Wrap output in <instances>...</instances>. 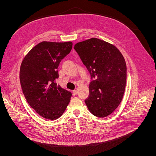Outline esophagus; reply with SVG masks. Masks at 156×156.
<instances>
[{
    "label": "esophagus",
    "mask_w": 156,
    "mask_h": 156,
    "mask_svg": "<svg viewBox=\"0 0 156 156\" xmlns=\"http://www.w3.org/2000/svg\"><path fill=\"white\" fill-rule=\"evenodd\" d=\"M77 91L76 90H73V95L75 96V95H77Z\"/></svg>",
    "instance_id": "1"
}]
</instances>
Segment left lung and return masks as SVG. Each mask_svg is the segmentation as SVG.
<instances>
[{"instance_id": "8db88e82", "label": "left lung", "mask_w": 156, "mask_h": 156, "mask_svg": "<svg viewBox=\"0 0 156 156\" xmlns=\"http://www.w3.org/2000/svg\"><path fill=\"white\" fill-rule=\"evenodd\" d=\"M74 49L90 73V94L84 100L88 110L97 117H106L119 107L124 96L127 76L124 56L115 45L95 37L79 42Z\"/></svg>"}]
</instances>
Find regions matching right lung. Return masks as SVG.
I'll return each instance as SVG.
<instances>
[{
  "mask_svg": "<svg viewBox=\"0 0 156 156\" xmlns=\"http://www.w3.org/2000/svg\"><path fill=\"white\" fill-rule=\"evenodd\" d=\"M72 42L42 41L23 59L20 79L29 105L44 119L56 120L65 111L72 93L55 82L60 61L72 49Z\"/></svg>",
  "mask_w": 156,
  "mask_h": 156,
  "instance_id": "right-lung-1",
  "label": "right lung"
}]
</instances>
